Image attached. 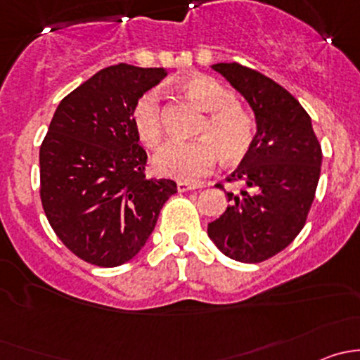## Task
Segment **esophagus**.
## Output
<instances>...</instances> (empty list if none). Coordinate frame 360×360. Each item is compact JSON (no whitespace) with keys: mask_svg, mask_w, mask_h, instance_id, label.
Wrapping results in <instances>:
<instances>
[{"mask_svg":"<svg viewBox=\"0 0 360 360\" xmlns=\"http://www.w3.org/2000/svg\"><path fill=\"white\" fill-rule=\"evenodd\" d=\"M200 188H203L202 183L195 184V183H186V181H179V183H177V190H179L181 193H184V191H190V190H200Z\"/></svg>","mask_w":360,"mask_h":360,"instance_id":"esophagus-1","label":"esophagus"}]
</instances>
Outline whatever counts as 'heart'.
Segmentation results:
<instances>
[{"instance_id":"obj_1","label":"heart","mask_w":360,"mask_h":360,"mask_svg":"<svg viewBox=\"0 0 360 360\" xmlns=\"http://www.w3.org/2000/svg\"><path fill=\"white\" fill-rule=\"evenodd\" d=\"M184 96L207 111L202 122L200 139L191 143H170L153 160L160 176L179 181H197L216 165L219 155L235 162L249 151L254 137V122L233 94L209 76H191L181 83ZM132 125L137 137L148 148H158L163 141L160 96L148 90L136 101Z\"/></svg>"}]
</instances>
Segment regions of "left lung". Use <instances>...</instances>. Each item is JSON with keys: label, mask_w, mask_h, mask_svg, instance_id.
I'll list each match as a JSON object with an SVG mask.
<instances>
[{"label": "left lung", "mask_w": 360, "mask_h": 360, "mask_svg": "<svg viewBox=\"0 0 360 360\" xmlns=\"http://www.w3.org/2000/svg\"><path fill=\"white\" fill-rule=\"evenodd\" d=\"M210 68L248 101L256 132L228 177L242 184L240 191H224L231 203L209 223L207 235L224 256L261 263L303 230L321 177V144L308 112L284 86L237 63Z\"/></svg>", "instance_id": "obj_1"}]
</instances>
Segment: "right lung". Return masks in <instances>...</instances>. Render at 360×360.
Listing matches in <instances>:
<instances>
[{"label":"right lung","instance_id":"add662e5","mask_svg":"<svg viewBox=\"0 0 360 360\" xmlns=\"http://www.w3.org/2000/svg\"><path fill=\"white\" fill-rule=\"evenodd\" d=\"M163 68L101 69L57 106L39 148L41 203L63 244L96 266L134 259L153 233L170 179H148V155L132 125L136 101Z\"/></svg>","mask_w":360,"mask_h":360}]
</instances>
